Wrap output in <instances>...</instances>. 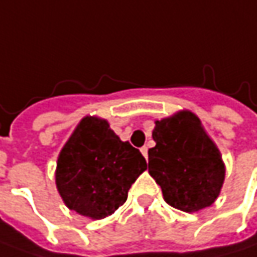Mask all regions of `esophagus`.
I'll use <instances>...</instances> for the list:
<instances>
[{"mask_svg": "<svg viewBox=\"0 0 257 257\" xmlns=\"http://www.w3.org/2000/svg\"><path fill=\"white\" fill-rule=\"evenodd\" d=\"M141 152H142V155L145 157V160H148V148H147V147H142V148H141Z\"/></svg>", "mask_w": 257, "mask_h": 257, "instance_id": "esophagus-1", "label": "esophagus"}]
</instances>
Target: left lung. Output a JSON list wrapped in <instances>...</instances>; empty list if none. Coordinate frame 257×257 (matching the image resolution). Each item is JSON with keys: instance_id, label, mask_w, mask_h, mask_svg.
Returning a JSON list of instances; mask_svg holds the SVG:
<instances>
[{"instance_id": "1", "label": "left lung", "mask_w": 257, "mask_h": 257, "mask_svg": "<svg viewBox=\"0 0 257 257\" xmlns=\"http://www.w3.org/2000/svg\"><path fill=\"white\" fill-rule=\"evenodd\" d=\"M155 147L148 151V171L161 185L164 200L193 213L211 206L224 181V164L200 119L180 112L155 122Z\"/></svg>"}]
</instances>
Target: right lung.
I'll use <instances>...</instances> for the list:
<instances>
[{"label": "right lung", "instance_id": "obj_1", "mask_svg": "<svg viewBox=\"0 0 257 257\" xmlns=\"http://www.w3.org/2000/svg\"><path fill=\"white\" fill-rule=\"evenodd\" d=\"M145 170L140 150L119 140L106 120L87 116L59 155L56 184L70 210L99 220L126 201L131 185Z\"/></svg>", "mask_w": 257, "mask_h": 257}]
</instances>
